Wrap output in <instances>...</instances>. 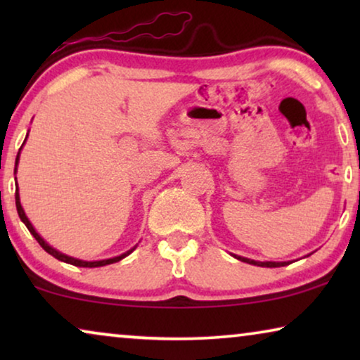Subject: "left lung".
<instances>
[{
    "label": "left lung",
    "instance_id": "obj_1",
    "mask_svg": "<svg viewBox=\"0 0 360 360\" xmlns=\"http://www.w3.org/2000/svg\"><path fill=\"white\" fill-rule=\"evenodd\" d=\"M234 257L238 259V260H240V262L259 265V267H283V265H288V262H259V260H252V259H248V257H240V255H234Z\"/></svg>",
    "mask_w": 360,
    "mask_h": 360
}]
</instances>
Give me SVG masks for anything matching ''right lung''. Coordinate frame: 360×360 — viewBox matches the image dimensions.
<instances>
[{"label": "right lung", "instance_id": "add662e5", "mask_svg": "<svg viewBox=\"0 0 360 360\" xmlns=\"http://www.w3.org/2000/svg\"><path fill=\"white\" fill-rule=\"evenodd\" d=\"M24 142H26V139H24ZM21 149H22V146H21ZM19 149V150H21ZM18 162H19V152H18V155H16V167H18ZM14 174H16V169H14ZM16 210H18V214H19V218H21V221L24 224H26V228L29 229V233H31L34 238H36V240L39 244H41V248L46 250V252H49L51 255H53V257L56 259H58V260H62V262H67V264H72V265H77V267H88V269H91V267H103V265H110V264H115V262H120L121 259H124L126 255H129L132 250H134L136 248H132V249H129L127 250V252H124V254H121V255H117V257H112V259H105V260H93V262H88V260H80V259H75V257H70V255H67V254H62V252H58L57 249H53L52 245H49L46 240H44L42 238H41V234L37 233L36 229H34V226L31 224V221L27 219V216H26V213H24V210H22V206H21V201H19V191H18V188H16Z\"/></svg>", "mask_w": 360, "mask_h": 360}]
</instances>
